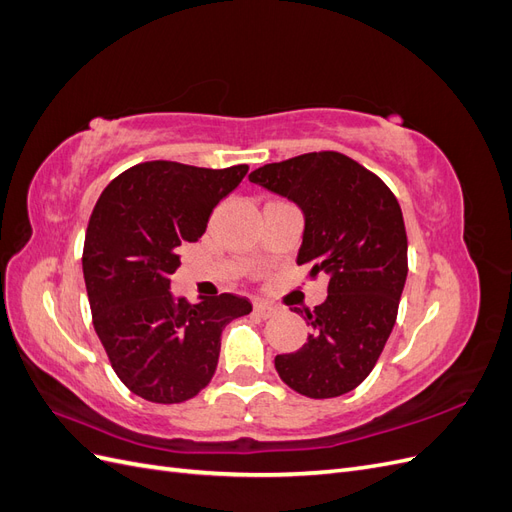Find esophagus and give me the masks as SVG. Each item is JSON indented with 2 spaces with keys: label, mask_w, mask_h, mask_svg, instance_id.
Segmentation results:
<instances>
[{
  "label": "esophagus",
  "mask_w": 512,
  "mask_h": 512,
  "mask_svg": "<svg viewBox=\"0 0 512 512\" xmlns=\"http://www.w3.org/2000/svg\"><path fill=\"white\" fill-rule=\"evenodd\" d=\"M254 312L260 316V318H271L277 314V307L267 303V301H256L254 303Z\"/></svg>",
  "instance_id": "34e87169"
}]
</instances>
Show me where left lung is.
<instances>
[{
  "label": "left lung",
  "mask_w": 512,
  "mask_h": 512,
  "mask_svg": "<svg viewBox=\"0 0 512 512\" xmlns=\"http://www.w3.org/2000/svg\"><path fill=\"white\" fill-rule=\"evenodd\" d=\"M250 181L303 213L297 265L329 277L327 299L305 316L301 350L275 356L280 378L305 397L356 389L389 339L408 275V237L393 192L344 153L320 151L256 168ZM303 314V312H301Z\"/></svg>",
  "instance_id": "8db88e82"
}]
</instances>
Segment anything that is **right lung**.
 I'll use <instances>...</instances> for the list:
<instances>
[{
	"label": "right lung",
	"instance_id": "obj_1",
	"mask_svg": "<svg viewBox=\"0 0 512 512\" xmlns=\"http://www.w3.org/2000/svg\"><path fill=\"white\" fill-rule=\"evenodd\" d=\"M245 173V164H136L108 183L89 218L83 275L94 329L119 380L153 404L203 391L218 367L222 329L252 312L230 292L196 305L170 292L179 250L205 235L213 209Z\"/></svg>",
	"mask_w": 512,
	"mask_h": 512
}]
</instances>
